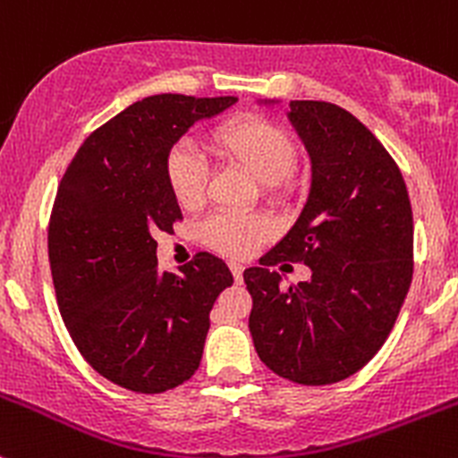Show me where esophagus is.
<instances>
[{"label":"esophagus","instance_id":"1","mask_svg":"<svg viewBox=\"0 0 458 458\" xmlns=\"http://www.w3.org/2000/svg\"><path fill=\"white\" fill-rule=\"evenodd\" d=\"M230 270H233V275H234V282L242 284L243 282V266L237 264V261H230Z\"/></svg>","mask_w":458,"mask_h":458}]
</instances>
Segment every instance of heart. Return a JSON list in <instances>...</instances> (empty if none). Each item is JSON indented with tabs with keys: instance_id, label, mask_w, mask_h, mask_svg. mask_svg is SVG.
<instances>
[{
	"instance_id": "obj_1",
	"label": "heart",
	"mask_w": 458,
	"mask_h": 458,
	"mask_svg": "<svg viewBox=\"0 0 458 458\" xmlns=\"http://www.w3.org/2000/svg\"><path fill=\"white\" fill-rule=\"evenodd\" d=\"M212 154L264 185L270 199H286L297 188L295 140L279 123L257 114L230 118L208 136ZM165 181L183 210L206 201L208 167L188 145H176L165 158ZM203 242L228 257H246L266 242L268 225L257 216L215 215L201 225Z\"/></svg>"
}]
</instances>
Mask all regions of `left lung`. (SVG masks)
I'll use <instances>...</instances> for the list:
<instances>
[{"mask_svg":"<svg viewBox=\"0 0 458 458\" xmlns=\"http://www.w3.org/2000/svg\"><path fill=\"white\" fill-rule=\"evenodd\" d=\"M288 121L310 158L295 225L243 270L255 352L297 385L349 378L378 353L414 273V219L401 170L347 109L291 100ZM304 260L309 283L278 286L268 265Z\"/></svg>","mask_w":458,"mask_h":458,"instance_id":"left-lung-1","label":"left lung"}]
</instances>
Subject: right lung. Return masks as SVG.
I'll return each instance as SVG.
<instances>
[{"label":"right lung","instance_id":"add662e5","mask_svg":"<svg viewBox=\"0 0 458 458\" xmlns=\"http://www.w3.org/2000/svg\"><path fill=\"white\" fill-rule=\"evenodd\" d=\"M234 102L143 98L84 140L57 185L48 261L62 319L84 360L130 392L161 394L192 378L215 300L234 282L210 252L179 275L161 273L154 239L183 219L167 154L194 123Z\"/></svg>","mask_w":458,"mask_h":458}]
</instances>
